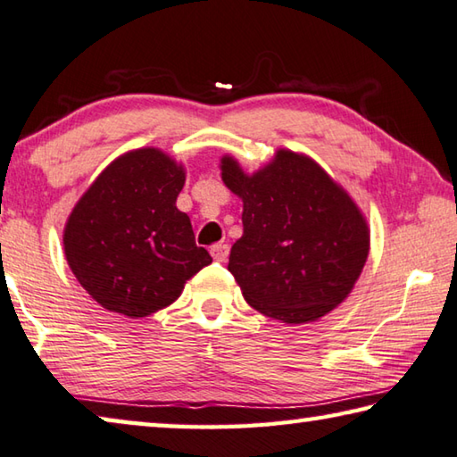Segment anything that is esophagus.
<instances>
[{"label": "esophagus", "instance_id": "34e87169", "mask_svg": "<svg viewBox=\"0 0 457 457\" xmlns=\"http://www.w3.org/2000/svg\"><path fill=\"white\" fill-rule=\"evenodd\" d=\"M211 254H212L214 261L224 262V261H227V257H228V245L227 243H219V245L211 246Z\"/></svg>", "mask_w": 457, "mask_h": 457}]
</instances>
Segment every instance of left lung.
<instances>
[{
  "instance_id": "1",
  "label": "left lung",
  "mask_w": 457,
  "mask_h": 457,
  "mask_svg": "<svg viewBox=\"0 0 457 457\" xmlns=\"http://www.w3.org/2000/svg\"><path fill=\"white\" fill-rule=\"evenodd\" d=\"M222 180L243 198V237L230 249L228 270L246 303L291 325L337 307L370 253V230L347 192L289 150L253 176L224 156Z\"/></svg>"
}]
</instances>
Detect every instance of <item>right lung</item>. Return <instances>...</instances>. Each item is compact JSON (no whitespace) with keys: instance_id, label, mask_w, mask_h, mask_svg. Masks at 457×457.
Masks as SVG:
<instances>
[{"instance_id":"right-lung-1","label":"right lung","mask_w":457,"mask_h":457,"mask_svg":"<svg viewBox=\"0 0 457 457\" xmlns=\"http://www.w3.org/2000/svg\"><path fill=\"white\" fill-rule=\"evenodd\" d=\"M182 187V166L140 148L114 160L74 206L63 230L68 265L104 309L130 319L156 313L212 262L176 208Z\"/></svg>"}]
</instances>
